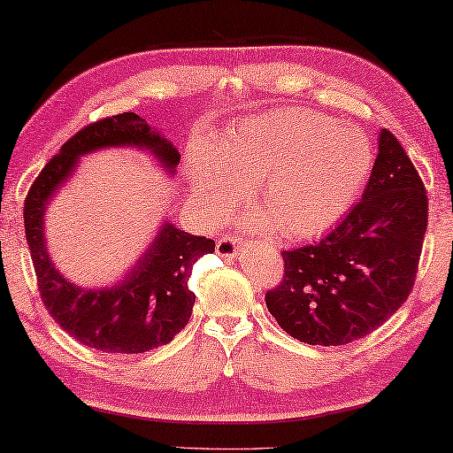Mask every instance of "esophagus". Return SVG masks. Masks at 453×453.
<instances>
[{"label":"esophagus","instance_id":"esophagus-1","mask_svg":"<svg viewBox=\"0 0 453 453\" xmlns=\"http://www.w3.org/2000/svg\"><path fill=\"white\" fill-rule=\"evenodd\" d=\"M241 250V242L234 239V236H222V239L217 242V255L222 258H233L239 255Z\"/></svg>","mask_w":453,"mask_h":453}]
</instances>
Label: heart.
Masks as SVG:
<instances>
[{
    "mask_svg": "<svg viewBox=\"0 0 453 453\" xmlns=\"http://www.w3.org/2000/svg\"><path fill=\"white\" fill-rule=\"evenodd\" d=\"M373 168L372 140L305 108L242 118L214 140L198 136L184 157L198 212L219 220L253 184L265 214L250 225L288 239H315L349 212Z\"/></svg>",
    "mask_w": 453,
    "mask_h": 453,
    "instance_id": "b5f03b06",
    "label": "heart"
}]
</instances>
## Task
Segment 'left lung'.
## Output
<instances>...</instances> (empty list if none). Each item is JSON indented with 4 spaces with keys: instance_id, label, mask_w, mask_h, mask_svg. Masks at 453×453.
Segmentation results:
<instances>
[{
    "instance_id": "left-lung-1",
    "label": "left lung",
    "mask_w": 453,
    "mask_h": 453,
    "mask_svg": "<svg viewBox=\"0 0 453 453\" xmlns=\"http://www.w3.org/2000/svg\"><path fill=\"white\" fill-rule=\"evenodd\" d=\"M367 188L335 231L285 250V279L265 296L280 329L309 345L365 337L403 305L427 228L424 182L389 130Z\"/></svg>"
}]
</instances>
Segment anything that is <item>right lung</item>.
<instances>
[{
    "mask_svg": "<svg viewBox=\"0 0 453 453\" xmlns=\"http://www.w3.org/2000/svg\"><path fill=\"white\" fill-rule=\"evenodd\" d=\"M106 148L150 152L170 176L180 162L173 142L134 112L86 126L59 148L29 188L24 204L26 239L42 301L59 327L104 353H144L170 343L187 327L196 299L188 288L192 266L200 257L214 253V241L184 233L165 220L148 249L116 283L90 288L65 279L50 257L43 214L78 170L80 158Z\"/></svg>",
    "mask_w": 453,
    "mask_h": 453,
    "instance_id": "right-lung-1",
    "label": "right lung"
}]
</instances>
